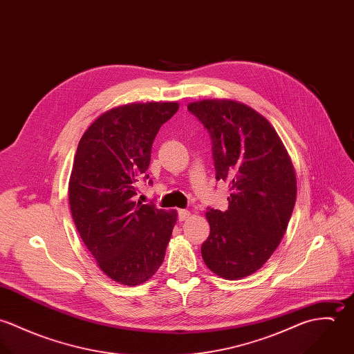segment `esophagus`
I'll return each instance as SVG.
<instances>
[{
  "label": "esophagus",
  "mask_w": 354,
  "mask_h": 354,
  "mask_svg": "<svg viewBox=\"0 0 354 354\" xmlns=\"http://www.w3.org/2000/svg\"><path fill=\"white\" fill-rule=\"evenodd\" d=\"M191 216V212L188 209H178V219L180 221H187Z\"/></svg>",
  "instance_id": "34e87169"
}]
</instances>
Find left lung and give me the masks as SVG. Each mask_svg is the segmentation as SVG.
<instances>
[{"label":"left lung","mask_w":354,"mask_h":354,"mask_svg":"<svg viewBox=\"0 0 354 354\" xmlns=\"http://www.w3.org/2000/svg\"><path fill=\"white\" fill-rule=\"evenodd\" d=\"M188 110L208 131L216 180L230 181L226 211L208 208L205 266L225 279L257 271L279 245L290 221L297 180L272 125L252 107L230 100H203Z\"/></svg>","instance_id":"1"}]
</instances>
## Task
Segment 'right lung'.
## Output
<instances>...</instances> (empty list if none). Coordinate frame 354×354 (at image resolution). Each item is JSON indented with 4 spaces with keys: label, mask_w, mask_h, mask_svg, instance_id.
Wrapping results in <instances>:
<instances>
[{
    "label": "right lung",
    "mask_w": 354,
    "mask_h": 354,
    "mask_svg": "<svg viewBox=\"0 0 354 354\" xmlns=\"http://www.w3.org/2000/svg\"><path fill=\"white\" fill-rule=\"evenodd\" d=\"M177 110V102L110 109L77 146L68 187L72 218L100 268L121 285H140L158 271L177 221L176 209L133 202L136 183L149 180L153 139Z\"/></svg>",
    "instance_id": "right-lung-1"
}]
</instances>
